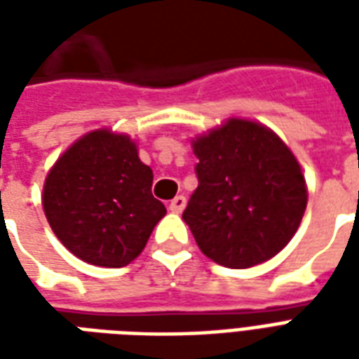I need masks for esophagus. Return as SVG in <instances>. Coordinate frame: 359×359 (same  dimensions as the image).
Masks as SVG:
<instances>
[{
  "label": "esophagus",
  "instance_id": "34e87169",
  "mask_svg": "<svg viewBox=\"0 0 359 359\" xmlns=\"http://www.w3.org/2000/svg\"><path fill=\"white\" fill-rule=\"evenodd\" d=\"M187 208V198L184 196H177V198H172L171 203H169V210L172 213H180V211Z\"/></svg>",
  "mask_w": 359,
  "mask_h": 359
}]
</instances>
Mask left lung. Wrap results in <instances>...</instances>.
<instances>
[{
  "instance_id": "obj_1",
  "label": "left lung",
  "mask_w": 359,
  "mask_h": 359,
  "mask_svg": "<svg viewBox=\"0 0 359 359\" xmlns=\"http://www.w3.org/2000/svg\"><path fill=\"white\" fill-rule=\"evenodd\" d=\"M198 188L182 219L215 264L246 269L290 242L308 203L292 151L269 128L231 118L194 140Z\"/></svg>"
}]
</instances>
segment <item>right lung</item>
<instances>
[{"label":"right lung","instance_id":"right-lung-1","mask_svg":"<svg viewBox=\"0 0 359 359\" xmlns=\"http://www.w3.org/2000/svg\"><path fill=\"white\" fill-rule=\"evenodd\" d=\"M151 180L128 136L94 130L53 165L43 211L55 236L82 262L123 267L140 256L167 211L151 194Z\"/></svg>","mask_w":359,"mask_h":359}]
</instances>
